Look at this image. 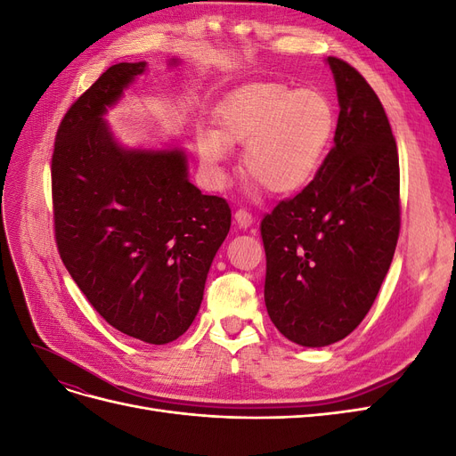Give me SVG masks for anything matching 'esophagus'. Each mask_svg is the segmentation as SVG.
Wrapping results in <instances>:
<instances>
[{
  "label": "esophagus",
  "instance_id": "1",
  "mask_svg": "<svg viewBox=\"0 0 456 456\" xmlns=\"http://www.w3.org/2000/svg\"><path fill=\"white\" fill-rule=\"evenodd\" d=\"M236 223L240 228H249L253 224V215L247 209H238L236 211Z\"/></svg>",
  "mask_w": 456,
  "mask_h": 456
}]
</instances>
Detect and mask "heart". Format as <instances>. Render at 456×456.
I'll list each match as a JSON object with an SVG mask.
<instances>
[{"mask_svg": "<svg viewBox=\"0 0 456 456\" xmlns=\"http://www.w3.org/2000/svg\"><path fill=\"white\" fill-rule=\"evenodd\" d=\"M216 121L218 134H200L201 161L218 167L228 144H245V173L275 194H289L312 181L335 133V110L327 96L278 84L240 89L218 110Z\"/></svg>", "mask_w": 456, "mask_h": 456, "instance_id": "b5f03b06", "label": "heart"}]
</instances>
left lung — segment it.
I'll return each instance as SVG.
<instances>
[{
  "instance_id": "1",
  "label": "left lung",
  "mask_w": 456,
  "mask_h": 456,
  "mask_svg": "<svg viewBox=\"0 0 456 456\" xmlns=\"http://www.w3.org/2000/svg\"><path fill=\"white\" fill-rule=\"evenodd\" d=\"M338 93L335 146L314 181L260 223L265 302L300 346H327L362 323L388 273L402 226L399 156L377 93L354 66L327 59Z\"/></svg>"
}]
</instances>
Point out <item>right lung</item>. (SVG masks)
Here are the masks:
<instances>
[{
    "label": "right lung",
    "mask_w": 456,
    "mask_h": 456,
    "mask_svg": "<svg viewBox=\"0 0 456 456\" xmlns=\"http://www.w3.org/2000/svg\"><path fill=\"white\" fill-rule=\"evenodd\" d=\"M146 62L110 66L64 114L51 158L54 241L91 306L121 333H186L230 232L224 198L188 181L183 150H123L102 119Z\"/></svg>",
    "instance_id": "1"
}]
</instances>
